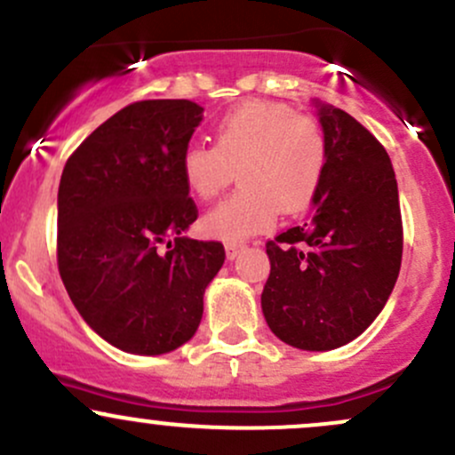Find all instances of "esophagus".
Segmentation results:
<instances>
[{
	"mask_svg": "<svg viewBox=\"0 0 455 455\" xmlns=\"http://www.w3.org/2000/svg\"><path fill=\"white\" fill-rule=\"evenodd\" d=\"M224 248H227V257L231 259V261H233V259H235L237 254L242 252L243 248H246V246H243V243H237V242H228L227 246H224Z\"/></svg>",
	"mask_w": 455,
	"mask_h": 455,
	"instance_id": "34e87169",
	"label": "esophagus"
}]
</instances>
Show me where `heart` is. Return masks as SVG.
Returning <instances> with one entry per match:
<instances>
[{"mask_svg":"<svg viewBox=\"0 0 455 455\" xmlns=\"http://www.w3.org/2000/svg\"><path fill=\"white\" fill-rule=\"evenodd\" d=\"M328 164L323 129L284 103H239L216 124V144L189 142L181 155L186 188L201 201L224 192L239 171L242 189L204 213L209 237L242 242L269 231L278 213H300L317 198Z\"/></svg>","mask_w":455,"mask_h":455,"instance_id":"b5f03b06","label":"heart"}]
</instances>
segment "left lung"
<instances>
[{
    "label": "left lung",
    "mask_w": 455,
    "mask_h": 455,
    "mask_svg": "<svg viewBox=\"0 0 455 455\" xmlns=\"http://www.w3.org/2000/svg\"><path fill=\"white\" fill-rule=\"evenodd\" d=\"M328 144L322 188L302 227L266 243L261 308L287 346L326 352L371 326L402 266V212L387 151L356 118L315 101Z\"/></svg>",
    "instance_id": "1"
}]
</instances>
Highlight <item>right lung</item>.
<instances>
[{
	"label": "right lung",
	"instance_id": "add662e5",
	"mask_svg": "<svg viewBox=\"0 0 455 455\" xmlns=\"http://www.w3.org/2000/svg\"><path fill=\"white\" fill-rule=\"evenodd\" d=\"M201 121L188 99L132 103L62 171L60 276L84 322L123 352L159 356L188 343L224 263L222 243L183 235L198 209L181 155Z\"/></svg>",
	"mask_w": 455,
	"mask_h": 455
}]
</instances>
